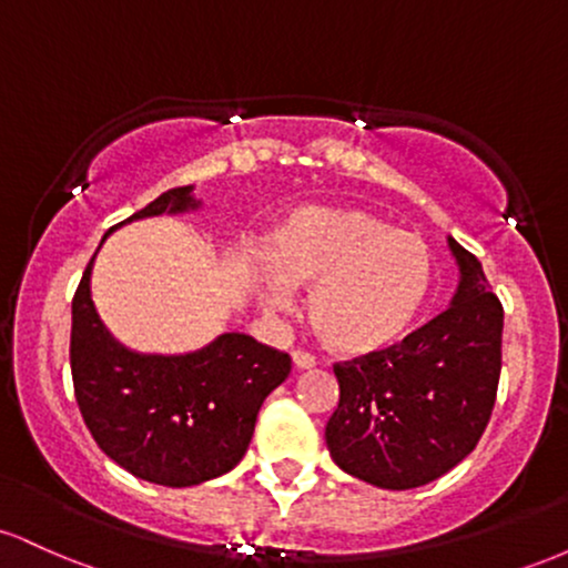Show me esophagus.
Here are the masks:
<instances>
[{
	"label": "esophagus",
	"mask_w": 568,
	"mask_h": 568,
	"mask_svg": "<svg viewBox=\"0 0 568 568\" xmlns=\"http://www.w3.org/2000/svg\"><path fill=\"white\" fill-rule=\"evenodd\" d=\"M291 357H293V366H296V368H315L317 366L315 355H312V352H306V349H293Z\"/></svg>",
	"instance_id": "obj_1"
}]
</instances>
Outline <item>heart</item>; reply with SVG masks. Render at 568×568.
<instances>
[{"label": "heart", "instance_id": "b5f03b06", "mask_svg": "<svg viewBox=\"0 0 568 568\" xmlns=\"http://www.w3.org/2000/svg\"><path fill=\"white\" fill-rule=\"evenodd\" d=\"M262 264L264 302L291 304L312 288L306 315L315 334L344 355H366L406 336L435 283L425 237L361 207H304L272 234Z\"/></svg>", "mask_w": 568, "mask_h": 568}]
</instances>
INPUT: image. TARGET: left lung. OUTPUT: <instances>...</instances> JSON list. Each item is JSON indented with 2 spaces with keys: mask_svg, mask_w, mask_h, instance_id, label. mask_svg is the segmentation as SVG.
I'll return each instance as SVG.
<instances>
[{
  "mask_svg": "<svg viewBox=\"0 0 568 568\" xmlns=\"http://www.w3.org/2000/svg\"><path fill=\"white\" fill-rule=\"evenodd\" d=\"M452 306L400 344L336 363L338 406L325 443L344 473L406 491L446 475L478 446L501 371V312L484 266L448 237Z\"/></svg>",
  "mask_w": 568,
  "mask_h": 568,
  "instance_id": "obj_1",
  "label": "left lung"
}]
</instances>
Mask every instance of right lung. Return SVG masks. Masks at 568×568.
Returning <instances> with one entry per match:
<instances>
[{"label":"right lung","instance_id":"add662e5","mask_svg":"<svg viewBox=\"0 0 568 568\" xmlns=\"http://www.w3.org/2000/svg\"><path fill=\"white\" fill-rule=\"evenodd\" d=\"M197 205L192 186H175L122 224ZM93 258L71 302L69 357L77 406L98 448L135 478L171 488L230 473L247 452L264 397L288 379V352L245 334H221L189 355L122 347L90 298Z\"/></svg>","mask_w":568,"mask_h":568}]
</instances>
